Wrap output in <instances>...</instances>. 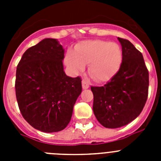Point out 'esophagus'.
I'll return each mask as SVG.
<instances>
[{
  "label": "esophagus",
  "mask_w": 161,
  "mask_h": 161,
  "mask_svg": "<svg viewBox=\"0 0 161 161\" xmlns=\"http://www.w3.org/2000/svg\"><path fill=\"white\" fill-rule=\"evenodd\" d=\"M89 82L86 80H82V88L84 89H89Z\"/></svg>",
  "instance_id": "34e87169"
}]
</instances>
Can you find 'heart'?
<instances>
[{
    "instance_id": "obj_1",
    "label": "heart",
    "mask_w": 161,
    "mask_h": 161,
    "mask_svg": "<svg viewBox=\"0 0 161 161\" xmlns=\"http://www.w3.org/2000/svg\"><path fill=\"white\" fill-rule=\"evenodd\" d=\"M122 52L119 44L102 40L84 41L68 52L66 64L74 72L83 69L89 64L90 77L98 83L106 82L119 72L122 64Z\"/></svg>"
}]
</instances>
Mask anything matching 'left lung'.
Here are the masks:
<instances>
[{
  "label": "left lung",
  "mask_w": 161,
  "mask_h": 161,
  "mask_svg": "<svg viewBox=\"0 0 161 161\" xmlns=\"http://www.w3.org/2000/svg\"><path fill=\"white\" fill-rule=\"evenodd\" d=\"M123 61L119 72L102 87H91L95 117L106 128L127 125L140 114L148 94V71L133 44L118 38Z\"/></svg>",
  "instance_id": "1"
}]
</instances>
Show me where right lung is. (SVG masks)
<instances>
[{"mask_svg":"<svg viewBox=\"0 0 161 161\" xmlns=\"http://www.w3.org/2000/svg\"><path fill=\"white\" fill-rule=\"evenodd\" d=\"M64 49L55 38H44L27 49L18 63L15 91L25 120L42 132L68 126L82 91L80 77L64 71Z\"/></svg>","mask_w":161,"mask_h":161,"instance_id":"1","label":"right lung"}]
</instances>
